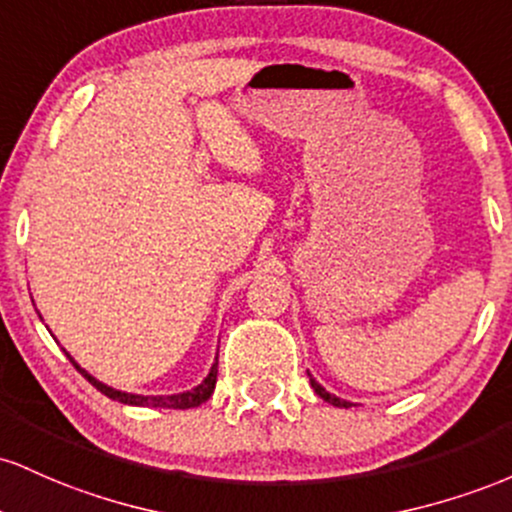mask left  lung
<instances>
[{"instance_id":"1","label":"left lung","mask_w":512,"mask_h":512,"mask_svg":"<svg viewBox=\"0 0 512 512\" xmlns=\"http://www.w3.org/2000/svg\"><path fill=\"white\" fill-rule=\"evenodd\" d=\"M309 382H312V389L321 396V399L329 401V404H333V406H338V409H348V406H353V404H350V401H343V399H338V396H333V394L326 392V389L321 387V384H319L317 380H314L312 375H309Z\"/></svg>"}]
</instances>
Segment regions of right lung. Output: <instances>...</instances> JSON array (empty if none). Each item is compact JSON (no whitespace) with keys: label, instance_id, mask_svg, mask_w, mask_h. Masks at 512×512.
Returning <instances> with one entry per match:
<instances>
[{"label":"right lung","instance_id":"right-lung-1","mask_svg":"<svg viewBox=\"0 0 512 512\" xmlns=\"http://www.w3.org/2000/svg\"><path fill=\"white\" fill-rule=\"evenodd\" d=\"M67 358H70V355H67ZM72 365L82 372L84 380H89L101 394H106L108 399H116V401H120V404H130V406H154V409H193V406H200L203 401L210 399L212 392H215V382H217V360H215V365H212L210 375L205 377V382L198 384V387L191 389V392L171 394V396H142V394H128V392H118V389H113V387H106V384L94 380L89 372L82 370V367L74 363V360H72Z\"/></svg>","mask_w":512,"mask_h":512}]
</instances>
